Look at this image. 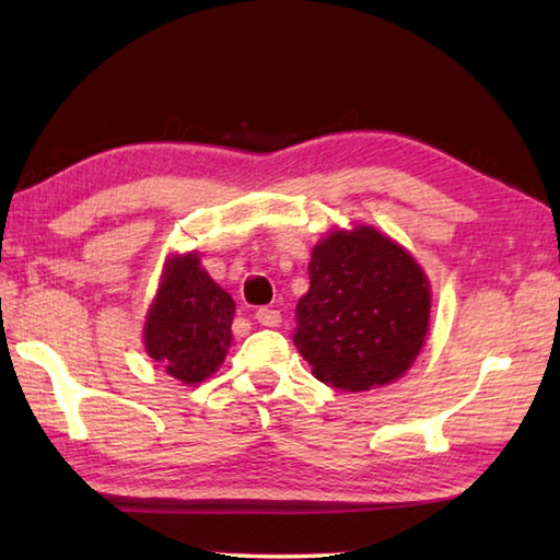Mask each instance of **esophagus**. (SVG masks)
<instances>
[{
	"instance_id": "34e87169",
	"label": "esophagus",
	"mask_w": 560,
	"mask_h": 560,
	"mask_svg": "<svg viewBox=\"0 0 560 560\" xmlns=\"http://www.w3.org/2000/svg\"><path fill=\"white\" fill-rule=\"evenodd\" d=\"M254 318H257L259 324L267 326V328H273V326L281 324V314H279V311H277V308H267V306L259 308L257 314H254Z\"/></svg>"
}]
</instances>
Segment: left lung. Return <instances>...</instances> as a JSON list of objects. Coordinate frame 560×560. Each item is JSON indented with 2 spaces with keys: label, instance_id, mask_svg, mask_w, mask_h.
I'll return each instance as SVG.
<instances>
[{
  "label": "left lung",
  "instance_id": "8db88e82",
  "mask_svg": "<svg viewBox=\"0 0 560 560\" xmlns=\"http://www.w3.org/2000/svg\"><path fill=\"white\" fill-rule=\"evenodd\" d=\"M308 279L293 343L320 383L358 393L410 371L430 326V281L410 252L373 226L338 230L314 246Z\"/></svg>",
  "mask_w": 560,
  "mask_h": 560
}]
</instances>
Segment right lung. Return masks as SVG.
I'll return each mask as SVG.
<instances>
[{"label": "right lung", "mask_w": 560, "mask_h": 560, "mask_svg": "<svg viewBox=\"0 0 560 560\" xmlns=\"http://www.w3.org/2000/svg\"><path fill=\"white\" fill-rule=\"evenodd\" d=\"M234 301L197 254L170 257L145 318V350L167 375L195 385L217 373L232 346Z\"/></svg>", "instance_id": "right-lung-1"}]
</instances>
